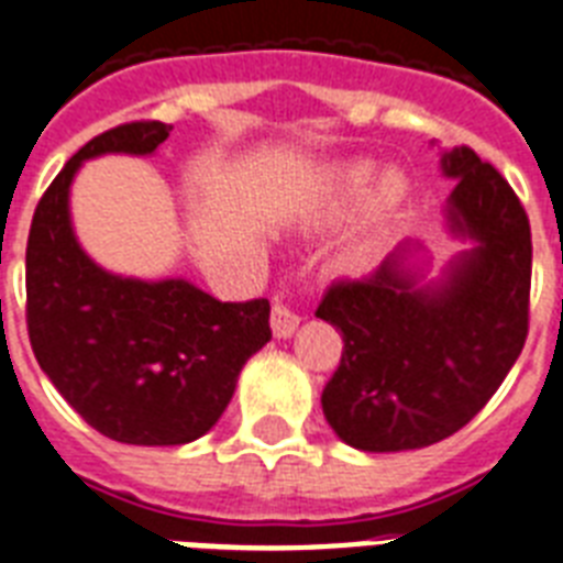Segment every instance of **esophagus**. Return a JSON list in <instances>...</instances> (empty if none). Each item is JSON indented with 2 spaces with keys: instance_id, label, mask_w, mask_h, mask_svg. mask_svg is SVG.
Returning a JSON list of instances; mask_svg holds the SVG:
<instances>
[{
  "instance_id": "obj_1",
  "label": "esophagus",
  "mask_w": 563,
  "mask_h": 563,
  "mask_svg": "<svg viewBox=\"0 0 563 563\" xmlns=\"http://www.w3.org/2000/svg\"><path fill=\"white\" fill-rule=\"evenodd\" d=\"M300 318L298 312L289 307V303H283V298H274V307H272V333L277 339H289L295 330H298Z\"/></svg>"
}]
</instances>
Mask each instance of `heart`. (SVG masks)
<instances>
[{"mask_svg": "<svg viewBox=\"0 0 563 563\" xmlns=\"http://www.w3.org/2000/svg\"><path fill=\"white\" fill-rule=\"evenodd\" d=\"M376 184V166L368 161H351L335 166L327 180L321 184L316 195V203H312V224H339L342 219H347L356 207H360L365 198L371 195V187ZM402 198V184L397 178H385L376 189L374 201H371V212L374 219H385L388 212L400 203ZM362 260V251H351L344 256V265H356Z\"/></svg>", "mask_w": 563, "mask_h": 563, "instance_id": "b5f03b06", "label": "heart"}]
</instances>
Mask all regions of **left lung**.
Listing matches in <instances>:
<instances>
[{
	"label": "left lung",
	"instance_id": "left-lung-1",
	"mask_svg": "<svg viewBox=\"0 0 563 563\" xmlns=\"http://www.w3.org/2000/svg\"><path fill=\"white\" fill-rule=\"evenodd\" d=\"M459 180L446 198L453 236L473 239L441 280L420 283L402 242L371 277L339 280L318 318L342 333L324 385L327 423L365 453L438 444L471 423L517 362L529 333L532 230L523 203L490 163L459 145L441 154Z\"/></svg>",
	"mask_w": 563,
	"mask_h": 563
}]
</instances>
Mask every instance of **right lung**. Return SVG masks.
Segmentation results:
<instances>
[{
  "label": "right lung",
  "instance_id": "add662e5",
  "mask_svg": "<svg viewBox=\"0 0 563 563\" xmlns=\"http://www.w3.org/2000/svg\"><path fill=\"white\" fill-rule=\"evenodd\" d=\"M166 122L110 128L43 192L25 247L31 351L64 400L101 435L136 446L189 444L216 427L239 371L268 339V300L221 303L189 280H136L84 254L69 187L84 161L152 154Z\"/></svg>",
  "mask_w": 563,
  "mask_h": 563
}]
</instances>
